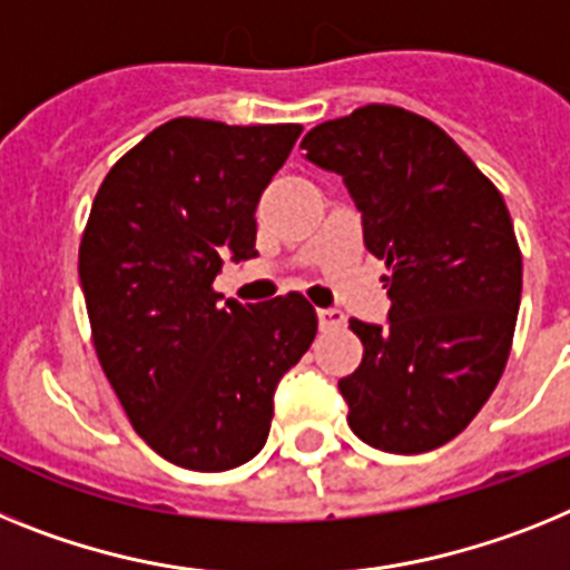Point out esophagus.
Masks as SVG:
<instances>
[{
  "mask_svg": "<svg viewBox=\"0 0 570 570\" xmlns=\"http://www.w3.org/2000/svg\"><path fill=\"white\" fill-rule=\"evenodd\" d=\"M318 324L321 330H338V326H344V313L341 309H318Z\"/></svg>",
  "mask_w": 570,
  "mask_h": 570,
  "instance_id": "34e87169",
  "label": "esophagus"
}]
</instances>
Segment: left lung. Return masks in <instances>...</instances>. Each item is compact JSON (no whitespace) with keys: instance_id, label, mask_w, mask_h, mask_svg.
Instances as JSON below:
<instances>
[{"instance_id":"1","label":"left lung","mask_w":570,"mask_h":570,"mask_svg":"<svg viewBox=\"0 0 570 570\" xmlns=\"http://www.w3.org/2000/svg\"><path fill=\"white\" fill-rule=\"evenodd\" d=\"M355 200L364 246L390 269V324L350 321L364 344L338 381L346 422L387 453L456 439L491 399L511 355L522 252L502 195L428 117L361 106L301 140Z\"/></svg>"}]
</instances>
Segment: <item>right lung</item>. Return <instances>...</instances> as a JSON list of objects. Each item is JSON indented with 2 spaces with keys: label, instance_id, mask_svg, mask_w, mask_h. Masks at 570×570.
I'll return each mask as SVG.
<instances>
[{
  "label": "right lung",
  "instance_id": "1",
  "mask_svg": "<svg viewBox=\"0 0 570 570\" xmlns=\"http://www.w3.org/2000/svg\"><path fill=\"white\" fill-rule=\"evenodd\" d=\"M304 128L177 117L114 163L79 240L91 341L128 422L180 468L266 444L272 395L318 333L313 304L220 301L224 255L255 257L257 200Z\"/></svg>",
  "mask_w": 570,
  "mask_h": 570
}]
</instances>
